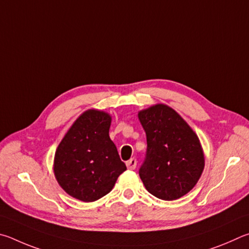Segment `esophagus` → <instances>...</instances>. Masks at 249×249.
<instances>
[{"label": "esophagus", "mask_w": 249, "mask_h": 249, "mask_svg": "<svg viewBox=\"0 0 249 249\" xmlns=\"http://www.w3.org/2000/svg\"><path fill=\"white\" fill-rule=\"evenodd\" d=\"M125 165L129 169H134L137 167V160L136 159H130L129 160L125 162Z\"/></svg>", "instance_id": "obj_1"}]
</instances>
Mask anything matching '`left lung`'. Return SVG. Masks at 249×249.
<instances>
[{"label":"left lung","mask_w":249,"mask_h":249,"mask_svg":"<svg viewBox=\"0 0 249 249\" xmlns=\"http://www.w3.org/2000/svg\"><path fill=\"white\" fill-rule=\"evenodd\" d=\"M146 134V155L139 175L146 190L162 200H176L197 184L204 168L199 138L167 105L139 111Z\"/></svg>","instance_id":"obj_1"}]
</instances>
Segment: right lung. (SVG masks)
Here are the masks:
<instances>
[{
    "instance_id": "right-lung-1",
    "label": "right lung",
    "mask_w": 249,
    "mask_h": 249,
    "mask_svg": "<svg viewBox=\"0 0 249 249\" xmlns=\"http://www.w3.org/2000/svg\"><path fill=\"white\" fill-rule=\"evenodd\" d=\"M111 117L89 109L74 121L56 147L53 172L65 193L84 202L106 196L127 167L109 138Z\"/></svg>"
}]
</instances>
